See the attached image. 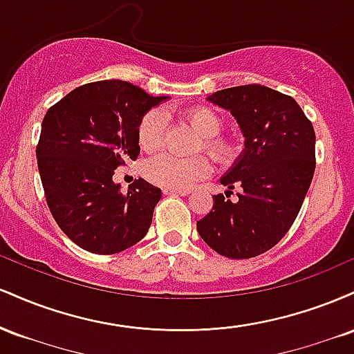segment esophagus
<instances>
[{"instance_id": "obj_1", "label": "esophagus", "mask_w": 354, "mask_h": 354, "mask_svg": "<svg viewBox=\"0 0 354 354\" xmlns=\"http://www.w3.org/2000/svg\"><path fill=\"white\" fill-rule=\"evenodd\" d=\"M165 194H174V196H188L189 191L186 189H171V188H165L163 189Z\"/></svg>"}]
</instances>
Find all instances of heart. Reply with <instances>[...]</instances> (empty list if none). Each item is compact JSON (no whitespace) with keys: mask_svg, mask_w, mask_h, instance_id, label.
Here are the masks:
<instances>
[{"mask_svg":"<svg viewBox=\"0 0 354 354\" xmlns=\"http://www.w3.org/2000/svg\"><path fill=\"white\" fill-rule=\"evenodd\" d=\"M186 121L191 128L203 138V148L214 160L223 165H228L236 158L238 146L233 141L218 138L221 131L223 120L214 109L196 106L185 113ZM168 118L163 109H151L146 113L138 128V140L145 149L158 148L163 143L166 135ZM145 176L154 185L165 186L171 189H188L198 181L211 173V165L206 158H180L169 153H161L151 156L143 166Z\"/></svg>","mask_w":354,"mask_h":354,"instance_id":"obj_1","label":"heart"}]
</instances>
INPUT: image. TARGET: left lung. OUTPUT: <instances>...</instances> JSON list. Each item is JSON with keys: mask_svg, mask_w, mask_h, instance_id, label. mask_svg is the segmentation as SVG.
<instances>
[{"mask_svg": "<svg viewBox=\"0 0 354 354\" xmlns=\"http://www.w3.org/2000/svg\"><path fill=\"white\" fill-rule=\"evenodd\" d=\"M206 101L233 115L245 148L219 178L236 201L213 196V209L196 223L216 253L246 259L271 250L298 216L315 174V129L291 96L261 86L226 88Z\"/></svg>", "mask_w": 354, "mask_h": 354, "instance_id": "1", "label": "left lung"}]
</instances>
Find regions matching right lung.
Here are the masks:
<instances>
[{
	"label": "right lung",
	"mask_w": 354,
	"mask_h": 354,
	"mask_svg": "<svg viewBox=\"0 0 354 354\" xmlns=\"http://www.w3.org/2000/svg\"><path fill=\"white\" fill-rule=\"evenodd\" d=\"M166 100L106 80L73 89L44 115L36 148L44 196L63 233L89 253H120L148 233L161 189L140 178L121 193L113 174L136 160L141 120Z\"/></svg>",
	"instance_id": "1"
}]
</instances>
